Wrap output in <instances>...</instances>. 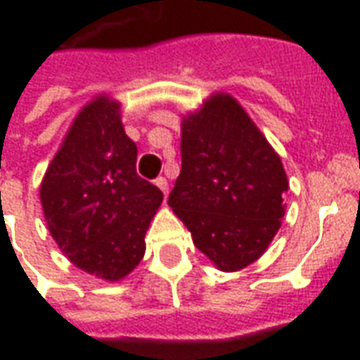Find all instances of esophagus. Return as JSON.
Here are the masks:
<instances>
[{
	"label": "esophagus",
	"mask_w": 360,
	"mask_h": 360,
	"mask_svg": "<svg viewBox=\"0 0 360 360\" xmlns=\"http://www.w3.org/2000/svg\"><path fill=\"white\" fill-rule=\"evenodd\" d=\"M156 187L160 188V191H162L165 196H167V193H169V183H167V179H165V177H158Z\"/></svg>",
	"instance_id": "1"
}]
</instances>
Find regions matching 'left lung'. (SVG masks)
<instances>
[{
  "label": "left lung",
  "instance_id": "1",
  "mask_svg": "<svg viewBox=\"0 0 360 360\" xmlns=\"http://www.w3.org/2000/svg\"><path fill=\"white\" fill-rule=\"evenodd\" d=\"M289 183L281 160L231 96L181 125V173L167 204L219 270L252 264L278 233Z\"/></svg>",
  "mask_w": 360,
  "mask_h": 360
}]
</instances>
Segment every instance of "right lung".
Here are the masks:
<instances>
[{
	"label": "right lung",
	"mask_w": 360,
	"mask_h": 360,
	"mask_svg": "<svg viewBox=\"0 0 360 360\" xmlns=\"http://www.w3.org/2000/svg\"><path fill=\"white\" fill-rule=\"evenodd\" d=\"M40 198L51 237L69 260L115 281L144 257V235L164 195L136 173V144L123 131L119 103L100 96L75 119Z\"/></svg>",
	"instance_id": "add662e5"
}]
</instances>
